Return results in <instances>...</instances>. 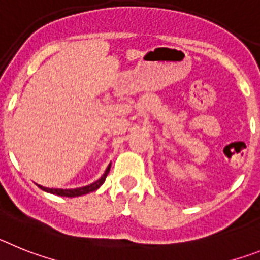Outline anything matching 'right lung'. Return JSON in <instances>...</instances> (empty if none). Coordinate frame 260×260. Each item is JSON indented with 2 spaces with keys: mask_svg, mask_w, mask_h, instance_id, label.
Returning <instances> with one entry per match:
<instances>
[{
  "mask_svg": "<svg viewBox=\"0 0 260 260\" xmlns=\"http://www.w3.org/2000/svg\"><path fill=\"white\" fill-rule=\"evenodd\" d=\"M110 169H111V164L108 165L107 169H106L105 174H103L101 179H98L96 182L94 183L89 184V186H85V187H80V188H74V189H61V188H46V187H42L39 186L43 191H46V192L49 193H53V195H58V196H68V198H74V196H81V195H85V193H89L92 192V191H95L98 189L99 187L102 186L103 182L106 180V177H107V174L110 173Z\"/></svg>",
  "mask_w": 260,
  "mask_h": 260,
  "instance_id": "right-lung-1",
  "label": "right lung"
}]
</instances>
